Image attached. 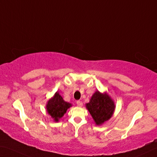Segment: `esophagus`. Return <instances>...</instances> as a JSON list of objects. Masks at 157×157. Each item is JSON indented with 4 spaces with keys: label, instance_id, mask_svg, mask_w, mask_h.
<instances>
[{
    "label": "esophagus",
    "instance_id": "obj_1",
    "mask_svg": "<svg viewBox=\"0 0 157 157\" xmlns=\"http://www.w3.org/2000/svg\"><path fill=\"white\" fill-rule=\"evenodd\" d=\"M76 104H77V105L79 107H81L82 105H83V103H82V101H77Z\"/></svg>",
    "mask_w": 157,
    "mask_h": 157
}]
</instances>
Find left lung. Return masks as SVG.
<instances>
[{
	"mask_svg": "<svg viewBox=\"0 0 157 157\" xmlns=\"http://www.w3.org/2000/svg\"><path fill=\"white\" fill-rule=\"evenodd\" d=\"M86 108L94 119L96 124L101 125L110 119L115 108L114 103L107 94L96 92L86 104Z\"/></svg>",
	"mask_w": 157,
	"mask_h": 157,
	"instance_id": "left-lung-1",
	"label": "left lung"
}]
</instances>
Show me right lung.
<instances>
[{
    "instance_id": "1",
    "label": "right lung",
    "mask_w": 157,
    "mask_h": 157,
    "mask_svg": "<svg viewBox=\"0 0 157 157\" xmlns=\"http://www.w3.org/2000/svg\"><path fill=\"white\" fill-rule=\"evenodd\" d=\"M71 106L70 103L63 100L59 92H56L54 97L48 101L46 108L48 114H50L55 121H59V119L64 115L67 109Z\"/></svg>"
}]
</instances>
